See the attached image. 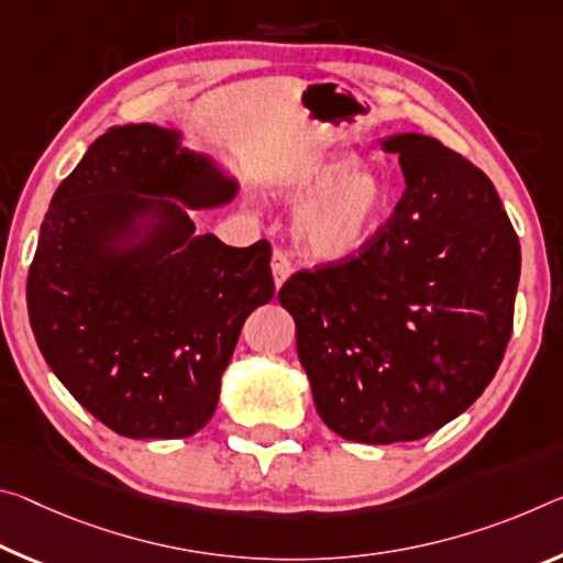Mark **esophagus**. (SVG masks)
<instances>
[{
  "label": "esophagus",
  "mask_w": 563,
  "mask_h": 563,
  "mask_svg": "<svg viewBox=\"0 0 563 563\" xmlns=\"http://www.w3.org/2000/svg\"><path fill=\"white\" fill-rule=\"evenodd\" d=\"M273 280H275V288H283V283L290 278L292 273V265H290V257L283 253V250H275L273 253Z\"/></svg>",
  "instance_id": "34e87169"
}]
</instances>
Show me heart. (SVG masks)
<instances>
[{
    "instance_id": "b5f03b06",
    "label": "heart",
    "mask_w": 563,
    "mask_h": 563,
    "mask_svg": "<svg viewBox=\"0 0 563 563\" xmlns=\"http://www.w3.org/2000/svg\"><path fill=\"white\" fill-rule=\"evenodd\" d=\"M275 195L298 208L292 240L313 261H345L368 247L396 205V187L380 167L361 165L358 155L333 153L275 185Z\"/></svg>"
}]
</instances>
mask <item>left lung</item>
<instances>
[{
  "label": "left lung",
  "instance_id": "obj_1",
  "mask_svg": "<svg viewBox=\"0 0 563 563\" xmlns=\"http://www.w3.org/2000/svg\"><path fill=\"white\" fill-rule=\"evenodd\" d=\"M406 195L358 255L283 285L323 423L347 441H416L461 416L511 338L521 247L488 177L421 132L383 137Z\"/></svg>",
  "mask_w": 563,
  "mask_h": 563
}]
</instances>
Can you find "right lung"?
I'll return each instance as SVG.
<instances>
[{
	"label": "right lung",
	"mask_w": 563,
	"mask_h": 563,
	"mask_svg": "<svg viewBox=\"0 0 563 563\" xmlns=\"http://www.w3.org/2000/svg\"><path fill=\"white\" fill-rule=\"evenodd\" d=\"M238 177L180 130L97 137L44 216L26 310L52 373L128 439H187L218 408L245 318L275 296L271 245L198 235Z\"/></svg>",
	"instance_id": "add662e5"
}]
</instances>
